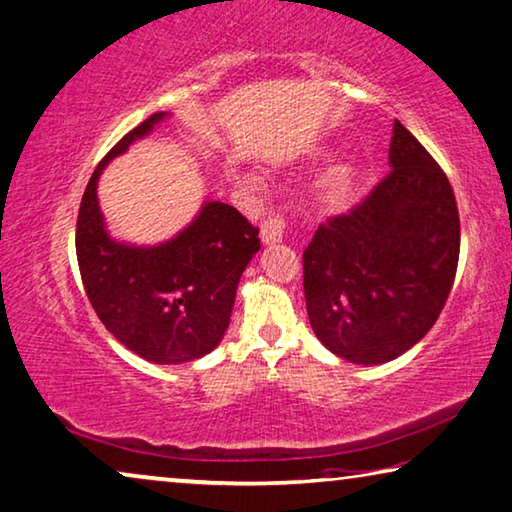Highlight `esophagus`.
Returning <instances> with one entry per match:
<instances>
[{
    "label": "esophagus",
    "instance_id": "esophagus-1",
    "mask_svg": "<svg viewBox=\"0 0 512 512\" xmlns=\"http://www.w3.org/2000/svg\"><path fill=\"white\" fill-rule=\"evenodd\" d=\"M284 231H286V221L281 217H268L261 224V240L265 244H277L284 238Z\"/></svg>",
    "mask_w": 512,
    "mask_h": 512
}]
</instances>
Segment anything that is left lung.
Segmentation results:
<instances>
[{
	"instance_id": "obj_1",
	"label": "left lung",
	"mask_w": 512,
	"mask_h": 512,
	"mask_svg": "<svg viewBox=\"0 0 512 512\" xmlns=\"http://www.w3.org/2000/svg\"><path fill=\"white\" fill-rule=\"evenodd\" d=\"M390 168L365 201L318 226L302 254L314 335L358 365L395 360L427 335L459 261L453 187L402 122Z\"/></svg>"
}]
</instances>
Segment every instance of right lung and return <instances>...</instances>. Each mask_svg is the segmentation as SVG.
I'll return each instance as SVG.
<instances>
[{
  "mask_svg": "<svg viewBox=\"0 0 512 512\" xmlns=\"http://www.w3.org/2000/svg\"><path fill=\"white\" fill-rule=\"evenodd\" d=\"M164 117L140 122L94 168L78 210L76 254L87 298L110 335L140 358L177 365L217 348L261 240L247 217L219 201L205 203L194 224L157 247H131L106 233L96 201L101 170Z\"/></svg>",
  "mask_w": 512,
  "mask_h": 512,
  "instance_id": "obj_1",
  "label": "right lung"
}]
</instances>
